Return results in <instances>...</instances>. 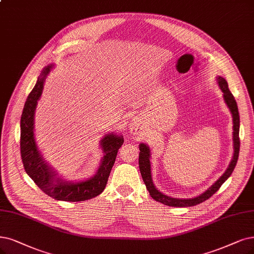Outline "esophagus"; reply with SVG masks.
Masks as SVG:
<instances>
[{
	"label": "esophagus",
	"instance_id": "esophagus-1",
	"mask_svg": "<svg viewBox=\"0 0 254 254\" xmlns=\"http://www.w3.org/2000/svg\"><path fill=\"white\" fill-rule=\"evenodd\" d=\"M129 133L133 135H137L139 133V127H138V122L136 120H133L129 124Z\"/></svg>",
	"mask_w": 254,
	"mask_h": 254
}]
</instances>
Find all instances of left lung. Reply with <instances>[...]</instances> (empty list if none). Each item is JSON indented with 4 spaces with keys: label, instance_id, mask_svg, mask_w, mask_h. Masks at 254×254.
<instances>
[{
    "label": "left lung",
    "instance_id": "1",
    "mask_svg": "<svg viewBox=\"0 0 254 254\" xmlns=\"http://www.w3.org/2000/svg\"><path fill=\"white\" fill-rule=\"evenodd\" d=\"M218 84L223 92V98L226 106L228 107L231 115H232V124H233V132H232V140H233V156L231 161L229 163V166L225 173L219 178V179L215 181L209 189L206 190L201 194L194 196V198L190 199H179V198H173V196L166 195L163 192L159 190L155 186L153 182V177H152V165H151V148L146 143H140L139 144V170L141 173L143 182L146 186V190H148L149 194H151L152 198L157 201L160 202L167 206H174V207H191V206L198 205L206 200H208L210 196L219 190L222 184L226 181L228 178L231 176L234 167L237 165L238 159H239V153H240V115H239V109L237 101L234 99L232 93L229 91L228 83L224 77L217 76Z\"/></svg>",
    "mask_w": 254,
    "mask_h": 254
}]
</instances>
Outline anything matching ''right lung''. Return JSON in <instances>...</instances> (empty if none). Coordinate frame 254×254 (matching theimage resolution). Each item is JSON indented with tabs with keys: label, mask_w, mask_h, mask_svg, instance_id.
Instances as JSON below:
<instances>
[{
	"label": "right lung",
	"mask_w": 254,
	"mask_h": 254,
	"mask_svg": "<svg viewBox=\"0 0 254 254\" xmlns=\"http://www.w3.org/2000/svg\"><path fill=\"white\" fill-rule=\"evenodd\" d=\"M53 68V64L46 65L25 102L21 117L22 161L27 175L51 198L67 202L87 201L95 198L106 189L118 149L124 144V136L112 132L101 138L99 146L103 156L98 170L88 179L71 181L56 173L54 168L46 161L34 136V116L37 102L43 94L46 77Z\"/></svg>",
	"instance_id": "right-lung-1"
}]
</instances>
